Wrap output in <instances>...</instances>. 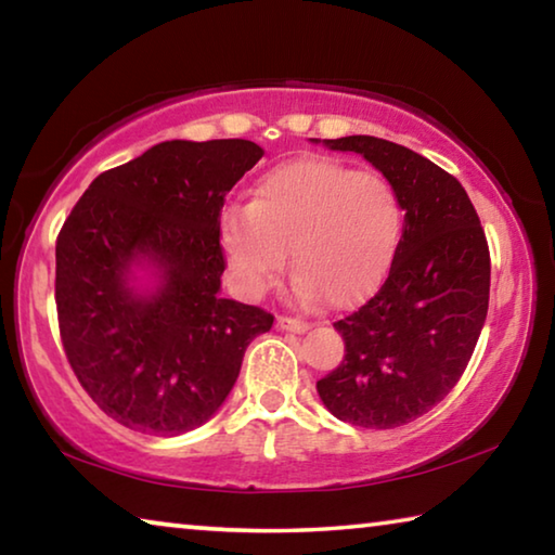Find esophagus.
Segmentation results:
<instances>
[{"label": "esophagus", "instance_id": "1", "mask_svg": "<svg viewBox=\"0 0 555 555\" xmlns=\"http://www.w3.org/2000/svg\"><path fill=\"white\" fill-rule=\"evenodd\" d=\"M276 325L281 331H291V333H306L308 327H311L306 321H300V318H291V315H279Z\"/></svg>", "mask_w": 555, "mask_h": 555}]
</instances>
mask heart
<instances>
[{
  "label": "heart",
  "instance_id": "obj_1",
  "mask_svg": "<svg viewBox=\"0 0 555 555\" xmlns=\"http://www.w3.org/2000/svg\"><path fill=\"white\" fill-rule=\"evenodd\" d=\"M401 230L403 208L387 178L308 156L271 168L247 208L222 215L220 247L247 296L274 284L291 247L298 294L345 308L379 286Z\"/></svg>",
  "mask_w": 555,
  "mask_h": 555
}]
</instances>
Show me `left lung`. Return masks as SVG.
I'll list each match as a JSON object with an SVG mask.
<instances>
[{
	"label": "left lung",
	"mask_w": 555,
	"mask_h": 555,
	"mask_svg": "<svg viewBox=\"0 0 555 555\" xmlns=\"http://www.w3.org/2000/svg\"><path fill=\"white\" fill-rule=\"evenodd\" d=\"M323 144L384 173L401 201L403 230L377 294L333 323L345 357L315 387L345 424L397 428L463 377L490 306V247L465 188L426 156L364 134Z\"/></svg>",
	"instance_id": "1"
}]
</instances>
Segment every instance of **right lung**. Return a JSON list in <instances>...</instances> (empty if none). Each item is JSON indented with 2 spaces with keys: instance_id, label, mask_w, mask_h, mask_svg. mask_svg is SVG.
<instances>
[{
  "instance_id": "obj_1",
  "label": "right lung",
  "mask_w": 555,
  "mask_h": 555,
  "mask_svg": "<svg viewBox=\"0 0 555 555\" xmlns=\"http://www.w3.org/2000/svg\"><path fill=\"white\" fill-rule=\"evenodd\" d=\"M264 156L247 139L162 142L100 173L55 240L65 357L90 399L131 430L178 436L228 399L274 315L220 296V212ZM155 269L139 292L130 267Z\"/></svg>"
}]
</instances>
